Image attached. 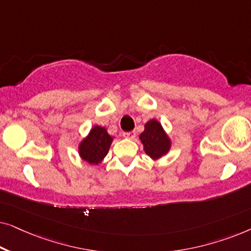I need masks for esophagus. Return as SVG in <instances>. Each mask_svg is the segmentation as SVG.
Returning <instances> with one entry per match:
<instances>
[{
    "mask_svg": "<svg viewBox=\"0 0 251 251\" xmlns=\"http://www.w3.org/2000/svg\"><path fill=\"white\" fill-rule=\"evenodd\" d=\"M123 136L128 139H133L136 137V131H128V132H123Z\"/></svg>",
    "mask_w": 251,
    "mask_h": 251,
    "instance_id": "34e87169",
    "label": "esophagus"
}]
</instances>
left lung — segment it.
<instances>
[{"mask_svg": "<svg viewBox=\"0 0 251 251\" xmlns=\"http://www.w3.org/2000/svg\"><path fill=\"white\" fill-rule=\"evenodd\" d=\"M139 138L147 155L154 160L167 154L170 149V140L156 120H151L146 123L145 130L140 133Z\"/></svg>", "mask_w": 251, "mask_h": 251, "instance_id": "8db88e82", "label": "left lung"}]
</instances>
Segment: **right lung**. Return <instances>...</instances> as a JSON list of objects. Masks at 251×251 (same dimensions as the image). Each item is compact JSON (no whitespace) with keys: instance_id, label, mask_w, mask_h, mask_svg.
Returning <instances> with one entry per match:
<instances>
[{"instance_id":"add662e5","label":"right lung","mask_w":251,"mask_h":251,"mask_svg":"<svg viewBox=\"0 0 251 251\" xmlns=\"http://www.w3.org/2000/svg\"><path fill=\"white\" fill-rule=\"evenodd\" d=\"M112 140L105 128L94 126L89 136L80 144L81 157L91 164L100 163L108 152Z\"/></svg>"}]
</instances>
